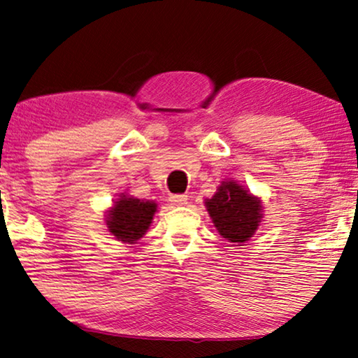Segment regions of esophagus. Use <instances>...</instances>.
Instances as JSON below:
<instances>
[{
    "instance_id": "1",
    "label": "esophagus",
    "mask_w": 358,
    "mask_h": 358,
    "mask_svg": "<svg viewBox=\"0 0 358 358\" xmlns=\"http://www.w3.org/2000/svg\"><path fill=\"white\" fill-rule=\"evenodd\" d=\"M188 201L187 194H171L170 196V203L175 204V206H185Z\"/></svg>"
}]
</instances>
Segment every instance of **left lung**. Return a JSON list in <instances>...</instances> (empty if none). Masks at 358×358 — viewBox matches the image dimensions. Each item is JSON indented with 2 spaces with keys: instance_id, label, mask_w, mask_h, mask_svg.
I'll use <instances>...</instances> for the list:
<instances>
[{
  "instance_id": "8db88e82",
  "label": "left lung",
  "mask_w": 358,
  "mask_h": 358,
  "mask_svg": "<svg viewBox=\"0 0 358 358\" xmlns=\"http://www.w3.org/2000/svg\"><path fill=\"white\" fill-rule=\"evenodd\" d=\"M214 227L232 244H244L255 234L264 206L262 199L247 192L236 180H226L217 187L213 198L204 201Z\"/></svg>"
}]
</instances>
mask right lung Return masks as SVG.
<instances>
[{
	"mask_svg": "<svg viewBox=\"0 0 358 358\" xmlns=\"http://www.w3.org/2000/svg\"><path fill=\"white\" fill-rule=\"evenodd\" d=\"M157 213V203L121 193L106 211V227L114 239L136 244L145 236Z\"/></svg>",
	"mask_w": 358,
	"mask_h": 358,
	"instance_id": "1",
	"label": "right lung"
}]
</instances>
